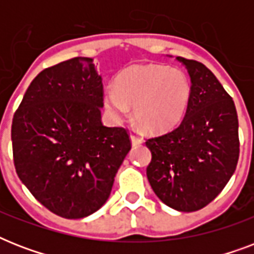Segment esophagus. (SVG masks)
I'll return each mask as SVG.
<instances>
[{
	"mask_svg": "<svg viewBox=\"0 0 254 254\" xmlns=\"http://www.w3.org/2000/svg\"><path fill=\"white\" fill-rule=\"evenodd\" d=\"M130 141H131V145H133V146L141 145V143L143 142L142 138H139V137H137V135H134V134L130 135Z\"/></svg>",
	"mask_w": 254,
	"mask_h": 254,
	"instance_id": "1",
	"label": "esophagus"
}]
</instances>
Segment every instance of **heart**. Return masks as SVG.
I'll return each instance as SVG.
<instances>
[{
    "label": "heart",
    "instance_id": "heart-1",
    "mask_svg": "<svg viewBox=\"0 0 254 254\" xmlns=\"http://www.w3.org/2000/svg\"><path fill=\"white\" fill-rule=\"evenodd\" d=\"M189 75L163 64L133 65L116 79V88L104 93L109 115L121 121L134 108V119L143 130L166 131L179 124L191 99Z\"/></svg>",
    "mask_w": 254,
    "mask_h": 254
}]
</instances>
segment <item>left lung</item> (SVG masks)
Instances as JSON below:
<instances>
[{
  "instance_id": "left-lung-1",
  "label": "left lung",
  "mask_w": 254,
  "mask_h": 254,
  "mask_svg": "<svg viewBox=\"0 0 254 254\" xmlns=\"http://www.w3.org/2000/svg\"><path fill=\"white\" fill-rule=\"evenodd\" d=\"M191 79V99L181 125L146 141V175L166 205L192 212L211 203L235 173L240 154L232 97L204 64L177 57Z\"/></svg>"
}]
</instances>
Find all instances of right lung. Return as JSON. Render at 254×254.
Returning a JSON list of instances; mask_svg holds the SVG:
<instances>
[{
	"label": "right lung",
	"instance_id": "right-lung-1",
	"mask_svg": "<svg viewBox=\"0 0 254 254\" xmlns=\"http://www.w3.org/2000/svg\"><path fill=\"white\" fill-rule=\"evenodd\" d=\"M103 79L91 58L43 69L13 117L14 166L41 204L65 219L105 204L130 150L124 127L101 123Z\"/></svg>",
	"mask_w": 254,
	"mask_h": 254
}]
</instances>
